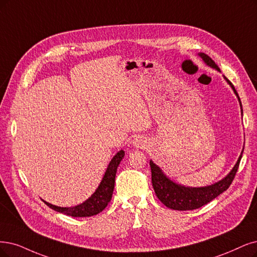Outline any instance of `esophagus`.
Masks as SVG:
<instances>
[{
  "mask_svg": "<svg viewBox=\"0 0 257 257\" xmlns=\"http://www.w3.org/2000/svg\"><path fill=\"white\" fill-rule=\"evenodd\" d=\"M136 145H137V147H140V146L142 145V143H140V142H138V143H137Z\"/></svg>",
  "mask_w": 257,
  "mask_h": 257,
  "instance_id": "esophagus-1",
  "label": "esophagus"
}]
</instances>
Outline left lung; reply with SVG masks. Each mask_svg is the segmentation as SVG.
I'll return each mask as SVG.
<instances>
[{"label": "left lung", "instance_id": "8db88e82", "mask_svg": "<svg viewBox=\"0 0 257 257\" xmlns=\"http://www.w3.org/2000/svg\"><path fill=\"white\" fill-rule=\"evenodd\" d=\"M199 55H200V57L207 65H210L212 68L220 72V69L218 68V65L214 62V60H212L210 56H207L204 53H200ZM224 78L227 82H229V84L234 90L235 94L237 95V97L239 99L238 94H237L232 82L227 79L225 76ZM240 106H241V102H240ZM242 153L229 175H227L224 179H222L221 181L205 187H185L182 185H179L173 182L172 180H169L163 174L162 170L160 169V167L157 166L153 161H150L151 182H153L155 193L159 198V200L167 207L172 208V210L192 211V210H196V208L201 207L204 204L211 202L213 199H215L216 197H218L229 188V186L232 184L233 180L235 178L237 169L239 167Z\"/></svg>", "mask_w": 257, "mask_h": 257}]
</instances>
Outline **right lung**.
Wrapping results in <instances>:
<instances>
[{"instance_id": "right-lung-1", "label": "right lung", "mask_w": 257, "mask_h": 257, "mask_svg": "<svg viewBox=\"0 0 257 257\" xmlns=\"http://www.w3.org/2000/svg\"><path fill=\"white\" fill-rule=\"evenodd\" d=\"M123 155H125V153H123L122 150H119L118 153L113 157L99 186L87 201H84L83 203L73 207H60V206L53 205L46 201H43V202L47 206L53 208L54 211L63 213L65 215L72 216V217H90V216L97 215L98 213L102 212L104 208L107 207L108 203L111 200L113 189H114V183H115V175H116L117 166L119 165L120 161L122 160Z\"/></svg>"}]
</instances>
